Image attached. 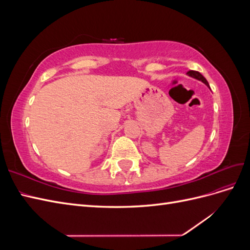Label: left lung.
<instances>
[{
	"instance_id": "1",
	"label": "left lung",
	"mask_w": 250,
	"mask_h": 250,
	"mask_svg": "<svg viewBox=\"0 0 250 250\" xmlns=\"http://www.w3.org/2000/svg\"><path fill=\"white\" fill-rule=\"evenodd\" d=\"M188 76L193 77V78H196V79H198V80L202 81V82L204 83V84H207V85L208 86V82L207 81V79L204 78L199 72H197V71H188Z\"/></svg>"
}]
</instances>
